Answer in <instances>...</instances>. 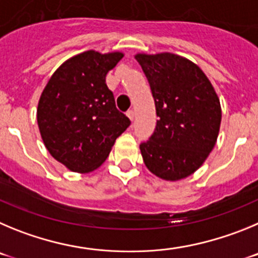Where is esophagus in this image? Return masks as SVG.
Returning <instances> with one entry per match:
<instances>
[{
  "label": "esophagus",
  "mask_w": 258,
  "mask_h": 258,
  "mask_svg": "<svg viewBox=\"0 0 258 258\" xmlns=\"http://www.w3.org/2000/svg\"><path fill=\"white\" fill-rule=\"evenodd\" d=\"M126 114H127V117L130 118V120H131V122H132V120H134V118H135V112H134V110H128V112H127Z\"/></svg>",
  "instance_id": "obj_1"
}]
</instances>
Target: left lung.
Here are the masks:
<instances>
[{
    "label": "left lung",
    "instance_id": "left-lung-1",
    "mask_svg": "<svg viewBox=\"0 0 258 258\" xmlns=\"http://www.w3.org/2000/svg\"><path fill=\"white\" fill-rule=\"evenodd\" d=\"M159 119L140 145L146 168L166 181L194 173L215 148L221 105L212 83L196 62L171 52H138Z\"/></svg>",
    "mask_w": 258,
    "mask_h": 258
}]
</instances>
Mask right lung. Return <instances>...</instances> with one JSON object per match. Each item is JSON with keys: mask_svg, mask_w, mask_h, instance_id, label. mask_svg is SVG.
Masks as SVG:
<instances>
[{"mask_svg": "<svg viewBox=\"0 0 258 258\" xmlns=\"http://www.w3.org/2000/svg\"><path fill=\"white\" fill-rule=\"evenodd\" d=\"M124 54L89 50L69 57L54 72L37 108L46 149L72 172L87 173L105 162L115 139L130 126L118 112L105 78Z\"/></svg>", "mask_w": 258, "mask_h": 258, "instance_id": "obj_1", "label": "right lung"}]
</instances>
